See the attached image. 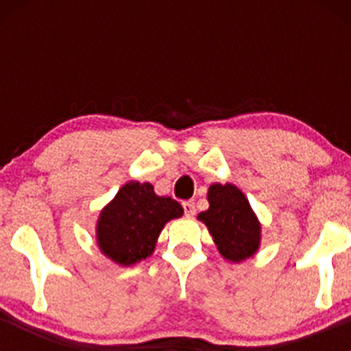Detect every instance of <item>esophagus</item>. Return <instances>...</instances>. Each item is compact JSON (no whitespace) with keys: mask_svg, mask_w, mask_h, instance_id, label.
I'll return each instance as SVG.
<instances>
[{"mask_svg":"<svg viewBox=\"0 0 351 351\" xmlns=\"http://www.w3.org/2000/svg\"><path fill=\"white\" fill-rule=\"evenodd\" d=\"M183 210H185V215L193 217V215H195V204H193V200L183 202Z\"/></svg>","mask_w":351,"mask_h":351,"instance_id":"obj_1","label":"esophagus"}]
</instances>
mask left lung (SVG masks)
<instances>
[{
    "label": "left lung",
    "instance_id": "1",
    "mask_svg": "<svg viewBox=\"0 0 351 351\" xmlns=\"http://www.w3.org/2000/svg\"><path fill=\"white\" fill-rule=\"evenodd\" d=\"M208 208L197 219L207 226L224 260L241 263L260 250L261 224L241 190L232 183H212Z\"/></svg>",
    "mask_w": 351,
    "mask_h": 351
}]
</instances>
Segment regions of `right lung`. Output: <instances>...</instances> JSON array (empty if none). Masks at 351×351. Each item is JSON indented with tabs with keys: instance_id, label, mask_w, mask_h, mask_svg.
Listing matches in <instances>:
<instances>
[{
	"instance_id": "right-lung-1",
	"label": "right lung",
	"mask_w": 351,
	"mask_h": 351,
	"mask_svg": "<svg viewBox=\"0 0 351 351\" xmlns=\"http://www.w3.org/2000/svg\"><path fill=\"white\" fill-rule=\"evenodd\" d=\"M182 215V205L156 195L151 183L127 182L100 210L97 244L113 263L130 267L151 256L166 222Z\"/></svg>"
}]
</instances>
